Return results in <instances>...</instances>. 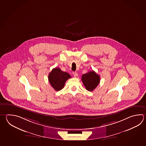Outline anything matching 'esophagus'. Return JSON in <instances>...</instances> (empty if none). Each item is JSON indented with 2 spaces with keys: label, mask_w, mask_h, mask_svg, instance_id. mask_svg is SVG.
<instances>
[{
  "label": "esophagus",
  "mask_w": 146,
  "mask_h": 146,
  "mask_svg": "<svg viewBox=\"0 0 146 146\" xmlns=\"http://www.w3.org/2000/svg\"><path fill=\"white\" fill-rule=\"evenodd\" d=\"M73 76H74V77H75V78L78 77V74L76 72H73Z\"/></svg>",
  "instance_id": "1"
}]
</instances>
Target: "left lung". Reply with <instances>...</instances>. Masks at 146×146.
Segmentation results:
<instances>
[{
	"instance_id": "1",
	"label": "left lung",
	"mask_w": 146,
	"mask_h": 146,
	"mask_svg": "<svg viewBox=\"0 0 146 146\" xmlns=\"http://www.w3.org/2000/svg\"><path fill=\"white\" fill-rule=\"evenodd\" d=\"M82 80L86 89L89 92H92L98 85L100 78L99 75L96 74L95 72L92 71L83 75Z\"/></svg>"
}]
</instances>
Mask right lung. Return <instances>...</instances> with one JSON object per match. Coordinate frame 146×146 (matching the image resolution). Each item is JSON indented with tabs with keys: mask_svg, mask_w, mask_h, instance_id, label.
<instances>
[{
	"mask_svg": "<svg viewBox=\"0 0 146 146\" xmlns=\"http://www.w3.org/2000/svg\"><path fill=\"white\" fill-rule=\"evenodd\" d=\"M71 78L70 75L58 68L52 70L48 75V80L51 86L56 91H59L64 86L66 81Z\"/></svg>",
	"mask_w": 146,
	"mask_h": 146,
	"instance_id": "add662e5",
	"label": "right lung"
}]
</instances>
